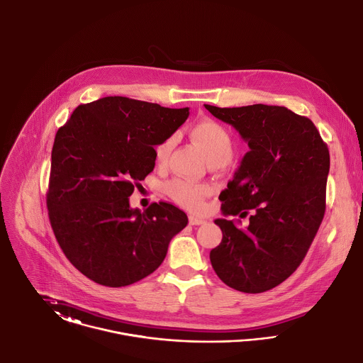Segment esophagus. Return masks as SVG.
<instances>
[{
    "mask_svg": "<svg viewBox=\"0 0 363 363\" xmlns=\"http://www.w3.org/2000/svg\"><path fill=\"white\" fill-rule=\"evenodd\" d=\"M189 223L191 225H203V223H206V221L199 217H195V216H189Z\"/></svg>",
    "mask_w": 363,
    "mask_h": 363,
    "instance_id": "obj_1",
    "label": "esophagus"
}]
</instances>
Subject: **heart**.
Returning a JSON list of instances; mask_svg holds the SVG:
<instances>
[{
    "label": "heart",
    "instance_id": "b5f03b06",
    "mask_svg": "<svg viewBox=\"0 0 363 363\" xmlns=\"http://www.w3.org/2000/svg\"><path fill=\"white\" fill-rule=\"evenodd\" d=\"M191 135L196 145L204 153L208 164L221 163L226 164L233 155V140L229 133L220 123L214 120H201L196 123L191 130ZM172 147V138H167L159 143L155 149L156 162L163 164L167 162ZM164 192L174 201L188 210H200L208 189L204 185H195L184 179H172L164 185Z\"/></svg>",
    "mask_w": 363,
    "mask_h": 363
}]
</instances>
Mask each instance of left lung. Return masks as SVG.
<instances>
[{
  "label": "left lung",
  "mask_w": 363,
  "mask_h": 363,
  "mask_svg": "<svg viewBox=\"0 0 363 363\" xmlns=\"http://www.w3.org/2000/svg\"><path fill=\"white\" fill-rule=\"evenodd\" d=\"M204 108L249 145L220 195L223 216H249V225L214 221L223 240L210 251L211 265L235 290H271L298 268L323 220L328 145L308 117L284 106Z\"/></svg>",
  "instance_id": "1"
}]
</instances>
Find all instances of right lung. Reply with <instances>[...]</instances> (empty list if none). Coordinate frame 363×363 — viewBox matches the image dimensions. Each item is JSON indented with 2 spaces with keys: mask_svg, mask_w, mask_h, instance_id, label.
<instances>
[{
  "mask_svg": "<svg viewBox=\"0 0 363 363\" xmlns=\"http://www.w3.org/2000/svg\"><path fill=\"white\" fill-rule=\"evenodd\" d=\"M189 108L106 96L74 109L57 130L47 206L56 240L88 279L121 287L155 272L186 214L169 203L130 207L155 168V146L188 118Z\"/></svg>",
  "mask_w": 363,
  "mask_h": 363,
  "instance_id": "obj_1",
  "label": "right lung"
}]
</instances>
